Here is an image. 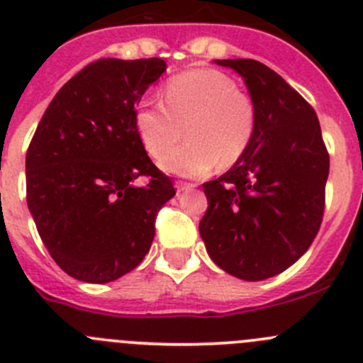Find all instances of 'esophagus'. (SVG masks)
Instances as JSON below:
<instances>
[{
	"label": "esophagus",
	"mask_w": 363,
	"mask_h": 363,
	"mask_svg": "<svg viewBox=\"0 0 363 363\" xmlns=\"http://www.w3.org/2000/svg\"><path fill=\"white\" fill-rule=\"evenodd\" d=\"M175 188H177L179 193H184V191H189V189L195 188V184H189V182L179 181V182H175Z\"/></svg>",
	"instance_id": "obj_1"
}]
</instances>
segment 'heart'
<instances>
[{
	"mask_svg": "<svg viewBox=\"0 0 363 363\" xmlns=\"http://www.w3.org/2000/svg\"><path fill=\"white\" fill-rule=\"evenodd\" d=\"M164 103L143 99L135 113L140 142L152 157H161L182 138L189 142L163 157L160 167L179 177H203L220 163H238L252 143L257 125L253 101L238 83L214 69H199L172 77Z\"/></svg>",
	"mask_w": 363,
	"mask_h": 363,
	"instance_id": "heart-1",
	"label": "heart"
}]
</instances>
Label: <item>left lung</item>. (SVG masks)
<instances>
[{
  "instance_id": "8db88e82",
  "label": "left lung",
  "mask_w": 363,
  "mask_h": 363,
  "mask_svg": "<svg viewBox=\"0 0 363 363\" xmlns=\"http://www.w3.org/2000/svg\"><path fill=\"white\" fill-rule=\"evenodd\" d=\"M235 70L257 110L245 156L203 184L199 230L216 266L248 282L293 266L321 227L330 156L314 108L255 60H216Z\"/></svg>"
}]
</instances>
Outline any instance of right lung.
<instances>
[{"instance_id":"obj_1","label":"right lung","mask_w":363,"mask_h":363,"mask_svg":"<svg viewBox=\"0 0 363 363\" xmlns=\"http://www.w3.org/2000/svg\"><path fill=\"white\" fill-rule=\"evenodd\" d=\"M161 58H104L67 81L26 154V200L55 262L72 279L108 284L150 250L156 214L175 195L135 125V106L161 77ZM142 174L151 179L136 186Z\"/></svg>"}]
</instances>
